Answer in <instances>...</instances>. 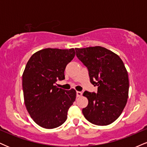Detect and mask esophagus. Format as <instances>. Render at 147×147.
Returning a JSON list of instances; mask_svg holds the SVG:
<instances>
[{
    "instance_id": "esophagus-1",
    "label": "esophagus",
    "mask_w": 147,
    "mask_h": 147,
    "mask_svg": "<svg viewBox=\"0 0 147 147\" xmlns=\"http://www.w3.org/2000/svg\"><path fill=\"white\" fill-rule=\"evenodd\" d=\"M82 96V92H81L77 91V96L79 97V96Z\"/></svg>"
}]
</instances>
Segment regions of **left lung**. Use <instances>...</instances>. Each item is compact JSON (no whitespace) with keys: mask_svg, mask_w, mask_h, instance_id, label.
<instances>
[{"mask_svg":"<svg viewBox=\"0 0 147 147\" xmlns=\"http://www.w3.org/2000/svg\"><path fill=\"white\" fill-rule=\"evenodd\" d=\"M77 58L87 67L90 81L97 92L85 91L88 105L82 109L94 125H107L116 121L126 105L129 93L128 73L122 59L101 47L75 49Z\"/></svg>","mask_w":147,"mask_h":147,"instance_id":"obj_1","label":"left lung"}]
</instances>
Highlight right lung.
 I'll list each match as a JSON object with an SVG mask.
<instances>
[{
  "instance_id": "right-lung-1",
  "label": "right lung",
  "mask_w": 147,
  "mask_h": 147,
  "mask_svg": "<svg viewBox=\"0 0 147 147\" xmlns=\"http://www.w3.org/2000/svg\"><path fill=\"white\" fill-rule=\"evenodd\" d=\"M75 55L74 49H45L31 57L22 75L26 109L40 127L53 129L66 121L76 91L58 88L57 80L65 79L64 70Z\"/></svg>"
}]
</instances>
